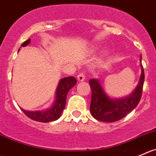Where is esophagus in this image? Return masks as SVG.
<instances>
[{"mask_svg": "<svg viewBox=\"0 0 156 156\" xmlns=\"http://www.w3.org/2000/svg\"><path fill=\"white\" fill-rule=\"evenodd\" d=\"M77 78H78V80L79 81H84V80H85L86 77H85V75H84V72H81V73L78 74V77H77Z\"/></svg>", "mask_w": 156, "mask_h": 156, "instance_id": "esophagus-1", "label": "esophagus"}]
</instances>
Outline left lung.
<instances>
[{
	"label": "left lung",
	"instance_id": "obj_1",
	"mask_svg": "<svg viewBox=\"0 0 156 156\" xmlns=\"http://www.w3.org/2000/svg\"><path fill=\"white\" fill-rule=\"evenodd\" d=\"M141 69V76L136 90L129 97L123 99H110L104 93L98 80L93 78L89 81L91 88L90 111L94 118L100 121L112 123L121 120L136 107L141 99L144 84L145 74L142 64Z\"/></svg>",
	"mask_w": 156,
	"mask_h": 156
}]
</instances>
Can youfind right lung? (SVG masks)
I'll list each match as a JSON object with an SVG mask.
<instances>
[{
	"label": "right lung",
	"mask_w": 156,
	"mask_h": 156,
	"mask_svg": "<svg viewBox=\"0 0 156 156\" xmlns=\"http://www.w3.org/2000/svg\"><path fill=\"white\" fill-rule=\"evenodd\" d=\"M30 43V39H29L27 41L24 42L21 45V46L24 47ZM77 81L74 77H68V78H64L60 80L59 84L57 87L56 94H55V101L54 102L53 106L46 110H44V111H27L22 108L20 109L28 117L35 121L48 123V122L58 120L66 107L68 92L70 90L72 87L75 85Z\"/></svg>",
	"instance_id": "right-lung-1"
}]
</instances>
